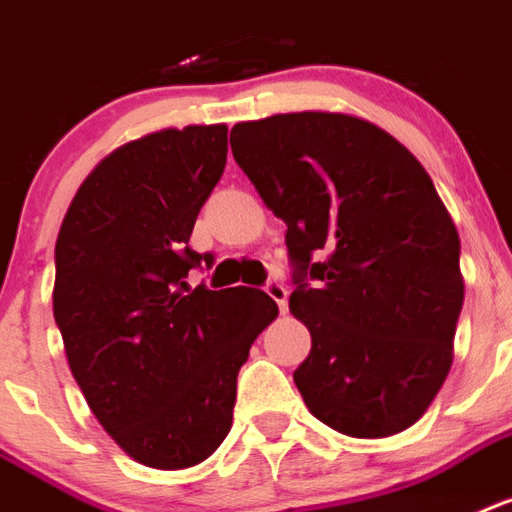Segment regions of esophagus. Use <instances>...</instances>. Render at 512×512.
I'll use <instances>...</instances> for the list:
<instances>
[{"instance_id": "esophagus-1", "label": "esophagus", "mask_w": 512, "mask_h": 512, "mask_svg": "<svg viewBox=\"0 0 512 512\" xmlns=\"http://www.w3.org/2000/svg\"><path fill=\"white\" fill-rule=\"evenodd\" d=\"M265 292H268V297L273 299L278 305V310L284 313L286 310V299H289V289H286L278 278H268V284H265Z\"/></svg>"}]
</instances>
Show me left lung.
I'll return each instance as SVG.
<instances>
[{"instance_id": "obj_1", "label": "left lung", "mask_w": 512, "mask_h": 512, "mask_svg": "<svg viewBox=\"0 0 512 512\" xmlns=\"http://www.w3.org/2000/svg\"><path fill=\"white\" fill-rule=\"evenodd\" d=\"M231 149L286 223L289 310L313 336L294 371L310 413L357 439L410 429L450 373L465 294L458 228L429 173L342 112L236 123Z\"/></svg>"}]
</instances>
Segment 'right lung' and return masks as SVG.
Returning a JSON list of instances; mask_svg holds the SVG:
<instances>
[{
	"mask_svg": "<svg viewBox=\"0 0 512 512\" xmlns=\"http://www.w3.org/2000/svg\"><path fill=\"white\" fill-rule=\"evenodd\" d=\"M228 128H165L118 147L70 202L54 244V321L70 373L141 465L210 458L234 423L236 376L278 315L260 289H191L189 247L223 176Z\"/></svg>",
	"mask_w": 512,
	"mask_h": 512,
	"instance_id": "1",
	"label": "right lung"
}]
</instances>
